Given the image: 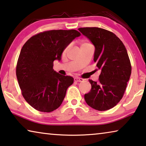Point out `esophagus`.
<instances>
[{"mask_svg": "<svg viewBox=\"0 0 146 146\" xmlns=\"http://www.w3.org/2000/svg\"><path fill=\"white\" fill-rule=\"evenodd\" d=\"M74 80L75 82H82L84 80V79H81V78H79V77H75L74 78Z\"/></svg>", "mask_w": 146, "mask_h": 146, "instance_id": "34e87169", "label": "esophagus"}]
</instances>
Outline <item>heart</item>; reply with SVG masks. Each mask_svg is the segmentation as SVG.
<instances>
[{
	"instance_id": "1",
	"label": "heart",
	"mask_w": 146,
	"mask_h": 146,
	"mask_svg": "<svg viewBox=\"0 0 146 146\" xmlns=\"http://www.w3.org/2000/svg\"><path fill=\"white\" fill-rule=\"evenodd\" d=\"M89 44V43H88V42H82V44H81V45H83V44ZM67 50H68V47H67L66 49H65V50H64V52H66Z\"/></svg>"
}]
</instances>
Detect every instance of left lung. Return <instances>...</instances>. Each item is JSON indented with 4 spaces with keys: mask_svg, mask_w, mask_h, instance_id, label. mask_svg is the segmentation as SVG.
<instances>
[{
    "mask_svg": "<svg viewBox=\"0 0 146 146\" xmlns=\"http://www.w3.org/2000/svg\"><path fill=\"white\" fill-rule=\"evenodd\" d=\"M79 31L94 45V61L101 70L98 81L89 80L92 88L84 100L94 110H110L122 99L131 75L127 49L119 37L106 29L81 27Z\"/></svg>",
    "mask_w": 146,
    "mask_h": 146,
    "instance_id": "obj_1",
    "label": "left lung"
}]
</instances>
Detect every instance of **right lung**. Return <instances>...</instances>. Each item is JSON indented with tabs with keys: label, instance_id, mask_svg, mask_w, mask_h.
Returning <instances> with one entry per match:
<instances>
[{
	"label": "right lung",
	"instance_id": "obj_1",
	"mask_svg": "<svg viewBox=\"0 0 146 146\" xmlns=\"http://www.w3.org/2000/svg\"><path fill=\"white\" fill-rule=\"evenodd\" d=\"M80 35L75 29L50 30L35 35L23 46L17 79L23 97L36 110L49 113L62 104L73 78L56 73L54 61H60L65 48Z\"/></svg>",
	"mask_w": 146,
	"mask_h": 146
}]
</instances>
